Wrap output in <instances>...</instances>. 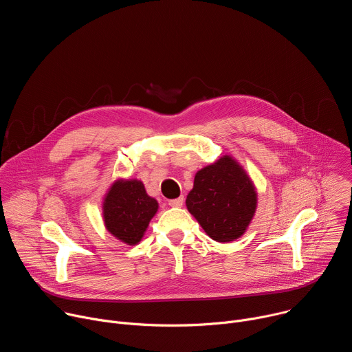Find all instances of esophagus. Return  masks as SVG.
<instances>
[{"instance_id": "34e87169", "label": "esophagus", "mask_w": 352, "mask_h": 352, "mask_svg": "<svg viewBox=\"0 0 352 352\" xmlns=\"http://www.w3.org/2000/svg\"><path fill=\"white\" fill-rule=\"evenodd\" d=\"M184 196H179V197H177V199H171V200H168V205L171 206V208H181L182 205H184Z\"/></svg>"}]
</instances>
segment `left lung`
Listing matches in <instances>:
<instances>
[{"label": "left lung", "mask_w": 352, "mask_h": 352, "mask_svg": "<svg viewBox=\"0 0 352 352\" xmlns=\"http://www.w3.org/2000/svg\"><path fill=\"white\" fill-rule=\"evenodd\" d=\"M256 204L252 181L231 156L199 170L186 196L189 213L217 242L239 238L252 220Z\"/></svg>", "instance_id": "left-lung-1"}]
</instances>
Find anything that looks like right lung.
<instances>
[{"label": "right lung", "instance_id": "right-lung-1", "mask_svg": "<svg viewBox=\"0 0 352 352\" xmlns=\"http://www.w3.org/2000/svg\"><path fill=\"white\" fill-rule=\"evenodd\" d=\"M157 209V200L146 193L140 181L118 179L104 197L103 219L106 228L117 239L136 245Z\"/></svg>", "mask_w": 352, "mask_h": 352}]
</instances>
